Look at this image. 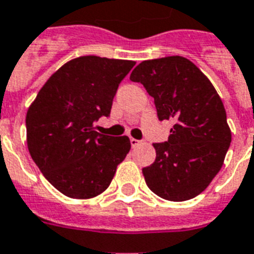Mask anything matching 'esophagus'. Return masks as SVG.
<instances>
[{"label": "esophagus", "mask_w": 254, "mask_h": 254, "mask_svg": "<svg viewBox=\"0 0 254 254\" xmlns=\"http://www.w3.org/2000/svg\"><path fill=\"white\" fill-rule=\"evenodd\" d=\"M129 142H131V146H132V147H136V146L140 144V140H138V139H135V138L129 139Z\"/></svg>", "instance_id": "obj_1"}]
</instances>
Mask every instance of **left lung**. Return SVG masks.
Listing matches in <instances>:
<instances>
[{
  "instance_id": "1",
  "label": "left lung",
  "mask_w": 254,
  "mask_h": 254,
  "mask_svg": "<svg viewBox=\"0 0 254 254\" xmlns=\"http://www.w3.org/2000/svg\"><path fill=\"white\" fill-rule=\"evenodd\" d=\"M154 98L159 120H174L169 140L154 143L143 169L148 189L167 201H188L210 185L232 142L224 103L195 64L182 56L146 60L129 76Z\"/></svg>"
}]
</instances>
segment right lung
Returning <instances> with one entry per match:
<instances>
[{"instance_id": "add662e5", "label": "right lung", "mask_w": 254, "mask_h": 254, "mask_svg": "<svg viewBox=\"0 0 254 254\" xmlns=\"http://www.w3.org/2000/svg\"><path fill=\"white\" fill-rule=\"evenodd\" d=\"M135 62L81 56L65 63L40 89L26 112V142L48 182L69 198L102 194L131 148L128 136L96 132L118 87Z\"/></svg>"}]
</instances>
